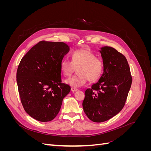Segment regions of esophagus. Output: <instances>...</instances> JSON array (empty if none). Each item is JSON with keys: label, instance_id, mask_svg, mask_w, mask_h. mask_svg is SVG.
Wrapping results in <instances>:
<instances>
[{"label": "esophagus", "instance_id": "obj_1", "mask_svg": "<svg viewBox=\"0 0 151 151\" xmlns=\"http://www.w3.org/2000/svg\"><path fill=\"white\" fill-rule=\"evenodd\" d=\"M77 90H78V89H77L76 88H71V91H72V92H75V91H77Z\"/></svg>", "mask_w": 151, "mask_h": 151}]
</instances>
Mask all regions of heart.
<instances>
[{
    "label": "heart",
    "instance_id": "1",
    "mask_svg": "<svg viewBox=\"0 0 151 151\" xmlns=\"http://www.w3.org/2000/svg\"><path fill=\"white\" fill-rule=\"evenodd\" d=\"M60 67L65 76H70L77 68V74L68 77L65 83L73 88H79L84 85L88 79L91 82L97 81L103 72L104 63L89 50L79 49L73 52L71 61L63 59Z\"/></svg>",
    "mask_w": 151,
    "mask_h": 151
}]
</instances>
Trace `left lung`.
<instances>
[{
  "instance_id": "obj_1",
  "label": "left lung",
  "mask_w": 151,
  "mask_h": 151,
  "mask_svg": "<svg viewBox=\"0 0 151 151\" xmlns=\"http://www.w3.org/2000/svg\"><path fill=\"white\" fill-rule=\"evenodd\" d=\"M103 74L85 91L84 111L94 122L108 120L124 106L132 78L125 57L110 47L101 48Z\"/></svg>"
}]
</instances>
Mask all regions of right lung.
I'll list each match as a JSON object with an SVG mask.
<instances>
[{"instance_id": "1", "label": "right lung", "mask_w": 151, "mask_h": 151, "mask_svg": "<svg viewBox=\"0 0 151 151\" xmlns=\"http://www.w3.org/2000/svg\"><path fill=\"white\" fill-rule=\"evenodd\" d=\"M69 51L63 42L41 41L22 58L16 79L21 101L34 119L50 122L60 111L70 87L62 83L60 62Z\"/></svg>"}]
</instances>
